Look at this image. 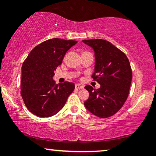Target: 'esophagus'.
<instances>
[{"label":"esophagus","instance_id":"esophagus-1","mask_svg":"<svg viewBox=\"0 0 156 156\" xmlns=\"http://www.w3.org/2000/svg\"><path fill=\"white\" fill-rule=\"evenodd\" d=\"M83 86L80 85V84H76V89H83Z\"/></svg>","mask_w":156,"mask_h":156}]
</instances>
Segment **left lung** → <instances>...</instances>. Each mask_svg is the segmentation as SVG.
<instances>
[{
	"mask_svg": "<svg viewBox=\"0 0 156 156\" xmlns=\"http://www.w3.org/2000/svg\"><path fill=\"white\" fill-rule=\"evenodd\" d=\"M83 42L94 50L95 65L92 77L101 85L98 89L86 86L89 97L84 105L97 117H112L122 107L129 94L132 80L129 60L122 51L104 39Z\"/></svg>",
	"mask_w": 156,
	"mask_h": 156,
	"instance_id": "left-lung-1",
	"label": "left lung"
}]
</instances>
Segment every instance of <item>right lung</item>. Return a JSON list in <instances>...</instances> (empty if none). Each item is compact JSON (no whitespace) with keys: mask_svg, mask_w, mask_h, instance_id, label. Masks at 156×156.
<instances>
[{"mask_svg":"<svg viewBox=\"0 0 156 156\" xmlns=\"http://www.w3.org/2000/svg\"><path fill=\"white\" fill-rule=\"evenodd\" d=\"M75 40L54 38L34 48L22 66L21 96L32 114L39 117L55 115L64 107L75 84L65 81L55 84L53 77Z\"/></svg>","mask_w":156,"mask_h":156,"instance_id":"add662e5","label":"right lung"}]
</instances>
